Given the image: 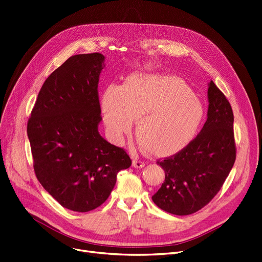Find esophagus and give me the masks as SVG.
I'll return each mask as SVG.
<instances>
[{"instance_id":"1","label":"esophagus","mask_w":262,"mask_h":262,"mask_svg":"<svg viewBox=\"0 0 262 262\" xmlns=\"http://www.w3.org/2000/svg\"><path fill=\"white\" fill-rule=\"evenodd\" d=\"M132 166H133L134 168H136V169H142V168L145 167V163L142 162V160H138L137 158H135V159H133Z\"/></svg>"}]
</instances>
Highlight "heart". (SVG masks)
I'll use <instances>...</instances> for the list:
<instances>
[{"label": "heart", "mask_w": 262, "mask_h": 262, "mask_svg": "<svg viewBox=\"0 0 262 262\" xmlns=\"http://www.w3.org/2000/svg\"><path fill=\"white\" fill-rule=\"evenodd\" d=\"M109 135L118 140L136 120L135 132L146 151L157 157L187 148L204 122L203 102L180 78L169 74L133 73L122 87L109 85L100 97Z\"/></svg>", "instance_id": "obj_1"}]
</instances>
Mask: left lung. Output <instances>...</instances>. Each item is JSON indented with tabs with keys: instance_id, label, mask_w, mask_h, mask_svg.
<instances>
[{
	"instance_id": "obj_1",
	"label": "left lung",
	"mask_w": 262,
	"mask_h": 262,
	"mask_svg": "<svg viewBox=\"0 0 262 262\" xmlns=\"http://www.w3.org/2000/svg\"><path fill=\"white\" fill-rule=\"evenodd\" d=\"M208 86V118L203 129L183 151L157 162L166 177L152 200L174 215H190L208 205L236 159L231 105L213 80Z\"/></svg>"
}]
</instances>
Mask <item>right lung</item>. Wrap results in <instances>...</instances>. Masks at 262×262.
<instances>
[{
    "mask_svg": "<svg viewBox=\"0 0 262 262\" xmlns=\"http://www.w3.org/2000/svg\"><path fill=\"white\" fill-rule=\"evenodd\" d=\"M98 52L76 54L45 80L27 125L33 168L43 188L66 209L103 205L129 155L99 134L97 85L105 68Z\"/></svg>",
    "mask_w": 262,
    "mask_h": 262,
    "instance_id": "1",
    "label": "right lung"
}]
</instances>
